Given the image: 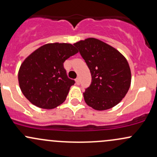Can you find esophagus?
Segmentation results:
<instances>
[{"mask_svg":"<svg viewBox=\"0 0 157 157\" xmlns=\"http://www.w3.org/2000/svg\"><path fill=\"white\" fill-rule=\"evenodd\" d=\"M76 83L77 84V85H80V78H79V77H77V79H76Z\"/></svg>","mask_w":157,"mask_h":157,"instance_id":"esophagus-1","label":"esophagus"}]
</instances>
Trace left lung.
Listing matches in <instances>:
<instances>
[{"label": "left lung", "instance_id": "left-lung-1", "mask_svg": "<svg viewBox=\"0 0 157 157\" xmlns=\"http://www.w3.org/2000/svg\"><path fill=\"white\" fill-rule=\"evenodd\" d=\"M85 60L92 75L83 97L96 110L116 106L124 98L131 82V72L124 56L106 43L89 38L74 44Z\"/></svg>", "mask_w": 157, "mask_h": 157}]
</instances>
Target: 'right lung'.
Returning <instances> with one entry per match:
<instances>
[{"label": "right lung", "mask_w": 157, "mask_h": 157, "mask_svg": "<svg viewBox=\"0 0 157 157\" xmlns=\"http://www.w3.org/2000/svg\"><path fill=\"white\" fill-rule=\"evenodd\" d=\"M78 52L67 43L42 46L25 59L18 71V82L25 98L42 109H53L66 99L75 83L68 78L63 63Z\"/></svg>", "instance_id": "obj_1"}]
</instances>
